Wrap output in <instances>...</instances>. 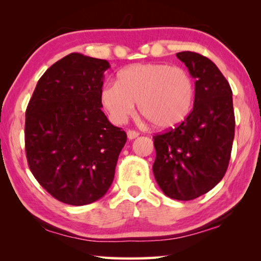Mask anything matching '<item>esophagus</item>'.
<instances>
[{"label":"esophagus","mask_w":261,"mask_h":261,"mask_svg":"<svg viewBox=\"0 0 261 261\" xmlns=\"http://www.w3.org/2000/svg\"><path fill=\"white\" fill-rule=\"evenodd\" d=\"M126 135H127V138H129L130 140H132V139H135V138H137V137L139 136V134L137 131H135V130H129L126 132Z\"/></svg>","instance_id":"1"}]
</instances>
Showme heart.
I'll use <instances>...</instances> for the list:
<instances>
[{"instance_id": "obj_1", "label": "heart", "mask_w": 261, "mask_h": 261, "mask_svg": "<svg viewBox=\"0 0 261 261\" xmlns=\"http://www.w3.org/2000/svg\"><path fill=\"white\" fill-rule=\"evenodd\" d=\"M196 85L191 74L168 64L138 63L122 69L116 83H107L100 91V101L109 118L122 124L136 109L159 130H170L190 116Z\"/></svg>"}]
</instances>
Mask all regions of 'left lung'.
Here are the masks:
<instances>
[{
  "label": "left lung",
  "instance_id": "8db88e82",
  "mask_svg": "<svg viewBox=\"0 0 261 261\" xmlns=\"http://www.w3.org/2000/svg\"><path fill=\"white\" fill-rule=\"evenodd\" d=\"M176 56L196 79V99L187 121L154 136L153 174L166 196L192 200L213 189L227 171L235 136L232 92L210 59L193 51Z\"/></svg>",
  "mask_w": 261,
  "mask_h": 261
}]
</instances>
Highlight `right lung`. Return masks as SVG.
Wrapping results in <instances>:
<instances>
[{
	"mask_svg": "<svg viewBox=\"0 0 261 261\" xmlns=\"http://www.w3.org/2000/svg\"><path fill=\"white\" fill-rule=\"evenodd\" d=\"M106 60L71 53L42 74L26 109L25 149L41 187L64 204L107 193L126 134L101 110Z\"/></svg>",
	"mask_w": 261,
	"mask_h": 261,
	"instance_id": "right-lung-1",
	"label": "right lung"
}]
</instances>
